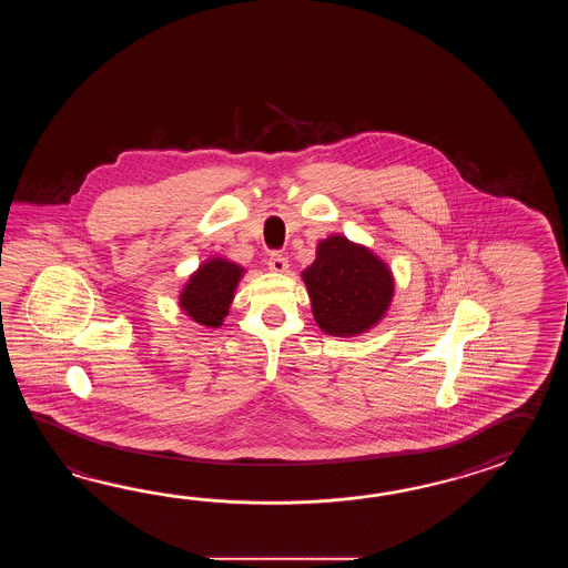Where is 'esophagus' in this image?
Returning <instances> with one entry per match:
<instances>
[{"label":"esophagus","mask_w":568,"mask_h":568,"mask_svg":"<svg viewBox=\"0 0 568 568\" xmlns=\"http://www.w3.org/2000/svg\"><path fill=\"white\" fill-rule=\"evenodd\" d=\"M267 267L272 272H286L288 270V257L280 252H272L267 257Z\"/></svg>","instance_id":"esophagus-1"}]
</instances>
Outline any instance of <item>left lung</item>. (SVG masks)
Returning a JSON list of instances; mask_svg holds the SVG:
<instances>
[{"instance_id":"left-lung-1","label":"left lung","mask_w":568,"mask_h":568,"mask_svg":"<svg viewBox=\"0 0 568 568\" xmlns=\"http://www.w3.org/2000/svg\"><path fill=\"white\" fill-rule=\"evenodd\" d=\"M302 276L313 301L314 321L338 337L375 325L394 294L386 264L341 235L318 243L316 260Z\"/></svg>"}]
</instances>
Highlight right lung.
Returning <instances> with one entry per match:
<instances>
[{
    "instance_id": "obj_1",
    "label": "right lung",
    "mask_w": 568,
    "mask_h": 568,
    "mask_svg": "<svg viewBox=\"0 0 568 568\" xmlns=\"http://www.w3.org/2000/svg\"><path fill=\"white\" fill-rule=\"evenodd\" d=\"M242 267L225 260H211L205 266L199 267L186 288L182 290V311L201 325L221 326L230 311L233 290L242 278Z\"/></svg>"
}]
</instances>
